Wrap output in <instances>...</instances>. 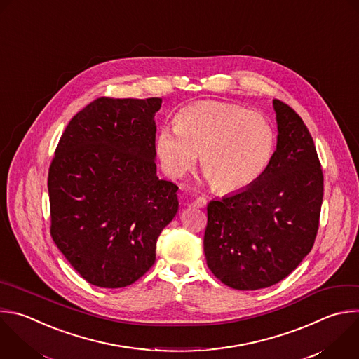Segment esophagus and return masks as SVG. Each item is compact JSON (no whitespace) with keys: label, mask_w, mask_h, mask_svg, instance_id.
<instances>
[{"label":"esophagus","mask_w":359,"mask_h":359,"mask_svg":"<svg viewBox=\"0 0 359 359\" xmlns=\"http://www.w3.org/2000/svg\"><path fill=\"white\" fill-rule=\"evenodd\" d=\"M193 205L197 207V208H203V207L207 205V200H205L203 196H200V197H197V198L193 201Z\"/></svg>","instance_id":"obj_1"}]
</instances>
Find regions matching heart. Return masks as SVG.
<instances>
[{
  "instance_id": "heart-1",
  "label": "heart",
  "mask_w": 359,
  "mask_h": 359,
  "mask_svg": "<svg viewBox=\"0 0 359 359\" xmlns=\"http://www.w3.org/2000/svg\"><path fill=\"white\" fill-rule=\"evenodd\" d=\"M275 131L268 119L221 101H198L180 109L175 130L162 128L155 149L163 172L182 177L197 156L204 176L222 193L243 191L257 183L275 152Z\"/></svg>"
}]
</instances>
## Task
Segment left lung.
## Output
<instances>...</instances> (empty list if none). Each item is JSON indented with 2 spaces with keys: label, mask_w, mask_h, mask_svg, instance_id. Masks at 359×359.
<instances>
[{
  "label": "left lung",
  "mask_w": 359,
  "mask_h": 359,
  "mask_svg": "<svg viewBox=\"0 0 359 359\" xmlns=\"http://www.w3.org/2000/svg\"><path fill=\"white\" fill-rule=\"evenodd\" d=\"M278 142L251 187L207 205L204 255L210 271L236 290L269 287L311 251L323 203V172L303 119L273 100Z\"/></svg>",
  "instance_id": "1"
}]
</instances>
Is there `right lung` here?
Wrapping results in <instances>:
<instances>
[{"mask_svg":"<svg viewBox=\"0 0 359 359\" xmlns=\"http://www.w3.org/2000/svg\"><path fill=\"white\" fill-rule=\"evenodd\" d=\"M162 98L101 97L66 127L49 168L50 233L88 283L126 287L155 264L179 210V187L156 175Z\"/></svg>","mask_w":359,"mask_h":359,"instance_id":"obj_1","label":"right lung"}]
</instances>
